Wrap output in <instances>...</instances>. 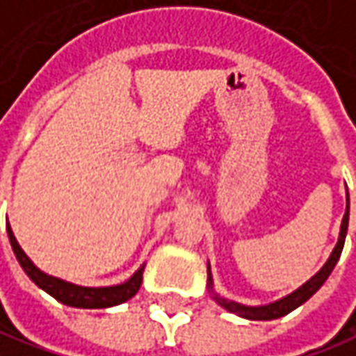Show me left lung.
I'll use <instances>...</instances> for the list:
<instances>
[{
	"mask_svg": "<svg viewBox=\"0 0 356 356\" xmlns=\"http://www.w3.org/2000/svg\"><path fill=\"white\" fill-rule=\"evenodd\" d=\"M347 227L348 205L347 211H345V217H343V223H341V233H339L337 247L332 249L329 261L321 267V270H318L315 277H311L305 285L299 286L297 291H293L291 295H286L283 299L269 302V305H263V307H247V305H241V302L223 299V297H219V295H213V299L219 302L221 307H225L227 311H231V313H235V315H239V317L243 318H251V321H273V318L283 317L286 313L295 311L297 307H301L302 302L309 301V299L317 293L318 289L323 286V283L329 279V275H331L332 269H334V265H337V261H339V257L343 253V245H345V237H347ZM209 289H211V293H213V277H211V273H209Z\"/></svg>",
	"mask_w": 356,
	"mask_h": 356,
	"instance_id": "obj_1",
	"label": "left lung"
}]
</instances>
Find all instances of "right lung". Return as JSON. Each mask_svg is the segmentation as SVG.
I'll use <instances>...</instances> for the list:
<instances>
[{
  "label": "right lung",
  "instance_id": "1",
  "mask_svg": "<svg viewBox=\"0 0 356 356\" xmlns=\"http://www.w3.org/2000/svg\"><path fill=\"white\" fill-rule=\"evenodd\" d=\"M8 235L11 241V247H13V253L17 257L22 269L25 270V275L39 286L43 289L45 293H49L54 299L59 302L67 305V307H77V309H107V307H115L121 302L129 301L133 295L139 291L141 281H143V267L133 275L129 281L121 283V285L113 286H79L67 283L63 279H57L51 277L47 273H43L38 269L31 259L25 255L24 249L19 247L17 239L13 237V231L8 225Z\"/></svg>",
  "mask_w": 356,
  "mask_h": 356
}]
</instances>
